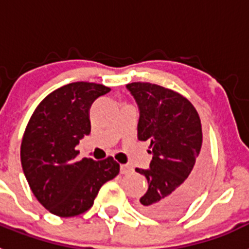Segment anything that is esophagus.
Returning a JSON list of instances; mask_svg holds the SVG:
<instances>
[{
  "label": "esophagus",
  "mask_w": 249,
  "mask_h": 249,
  "mask_svg": "<svg viewBox=\"0 0 249 249\" xmlns=\"http://www.w3.org/2000/svg\"><path fill=\"white\" fill-rule=\"evenodd\" d=\"M129 172H132V167H129L128 164H121V173L122 175H127Z\"/></svg>",
  "instance_id": "34e87169"
}]
</instances>
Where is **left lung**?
<instances>
[{
	"instance_id": "8db88e82",
	"label": "left lung",
	"mask_w": 249,
	"mask_h": 249,
	"mask_svg": "<svg viewBox=\"0 0 249 249\" xmlns=\"http://www.w3.org/2000/svg\"><path fill=\"white\" fill-rule=\"evenodd\" d=\"M126 87L140 111L138 140L151 142L149 168H136L148 182L138 210L171 218L190 206L206 178L201 120L192 103L172 89L147 82Z\"/></svg>"
}]
</instances>
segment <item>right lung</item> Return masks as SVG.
Wrapping results in <instances>:
<instances>
[{
  "instance_id": "1",
  "label": "right lung",
  "mask_w": 249,
  "mask_h": 249,
  "mask_svg": "<svg viewBox=\"0 0 249 249\" xmlns=\"http://www.w3.org/2000/svg\"><path fill=\"white\" fill-rule=\"evenodd\" d=\"M111 89L73 82L37 106L21 143V163L31 191L53 214L73 217L89 211L101 187L120 173L112 157L76 160V146L91 133L89 107Z\"/></svg>"
}]
</instances>
